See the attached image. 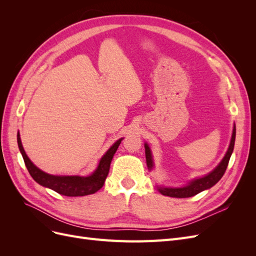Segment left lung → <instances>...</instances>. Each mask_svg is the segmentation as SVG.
<instances>
[{"instance_id": "left-lung-1", "label": "left lung", "mask_w": 256, "mask_h": 256, "mask_svg": "<svg viewBox=\"0 0 256 256\" xmlns=\"http://www.w3.org/2000/svg\"><path fill=\"white\" fill-rule=\"evenodd\" d=\"M235 138H236V127H234V129H233L232 140H230L228 150L226 154V156H224V158L220 162V164L216 166L212 172H210L208 175H206L202 178H198V180H194L193 182H191L188 186H186V187H182V188L158 187L159 192L162 193L164 196H166L184 198L194 196L196 194H198V193L202 192L206 189L212 188V186H214L216 182H218L221 180L222 176L224 175V173H226V171L230 158L232 152H233V150H234ZM145 156H146L147 166H148L150 170H152V158L150 150V147L147 144H145Z\"/></svg>"}]
</instances>
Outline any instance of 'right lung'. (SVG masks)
<instances>
[{"instance_id": "obj_1", "label": "right lung", "mask_w": 256, "mask_h": 256, "mask_svg": "<svg viewBox=\"0 0 256 256\" xmlns=\"http://www.w3.org/2000/svg\"><path fill=\"white\" fill-rule=\"evenodd\" d=\"M122 140V138H120L118 141H116L110 147V150L104 154V157L99 161L97 170L92 175L86 177L56 176L42 172V170H40L32 164V161L28 159L24 150H23L20 140V134H17V141L20 152L22 154L23 160H24L28 171L30 176L33 177V180L36 182L44 186V187L50 188L60 193V194L66 196H84L92 194V193L97 192L102 187L106 178L108 174H109L112 158L115 152L118 150Z\"/></svg>"}]
</instances>
